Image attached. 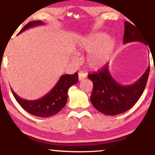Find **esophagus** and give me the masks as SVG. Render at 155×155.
Instances as JSON below:
<instances>
[{
	"label": "esophagus",
	"instance_id": "1",
	"mask_svg": "<svg viewBox=\"0 0 155 155\" xmlns=\"http://www.w3.org/2000/svg\"><path fill=\"white\" fill-rule=\"evenodd\" d=\"M87 77V74L84 72H79V81H82Z\"/></svg>",
	"mask_w": 155,
	"mask_h": 155
}]
</instances>
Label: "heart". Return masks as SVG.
Returning <instances> with one entry per match:
<instances>
[{"mask_svg":"<svg viewBox=\"0 0 155 155\" xmlns=\"http://www.w3.org/2000/svg\"><path fill=\"white\" fill-rule=\"evenodd\" d=\"M79 48L80 50L89 51L87 57L88 66L97 70L111 60L116 48V42L114 39L108 38L106 33H97L84 38Z\"/></svg>","mask_w":155,"mask_h":155,"instance_id":"1","label":"heart"}]
</instances>
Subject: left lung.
<instances>
[{
    "label": "left lung",
    "instance_id": "obj_1",
    "mask_svg": "<svg viewBox=\"0 0 155 155\" xmlns=\"http://www.w3.org/2000/svg\"><path fill=\"white\" fill-rule=\"evenodd\" d=\"M123 44L138 41L144 43L143 35L133 25L124 22ZM150 67L133 84L122 85L112 77L108 65H104L95 74H89L93 83L90 97L92 104L96 109L106 115L120 114L134 106L143 94L148 80Z\"/></svg>",
    "mask_w": 155,
    "mask_h": 155
}]
</instances>
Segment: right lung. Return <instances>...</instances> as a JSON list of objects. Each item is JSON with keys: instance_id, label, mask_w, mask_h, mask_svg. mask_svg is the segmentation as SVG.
Here are the masks:
<instances>
[{"instance_id": "right-lung-1", "label": "right lung", "mask_w": 155, "mask_h": 155, "mask_svg": "<svg viewBox=\"0 0 155 155\" xmlns=\"http://www.w3.org/2000/svg\"><path fill=\"white\" fill-rule=\"evenodd\" d=\"M42 21H32L25 25L19 33L28 28L42 25ZM78 82V73L74 74H65L61 76L55 86L46 95L35 101H28L19 97L12 89L16 101L22 107L33 116L38 117H49L58 114L64 108L67 102L68 90L70 87Z\"/></svg>"}]
</instances>
